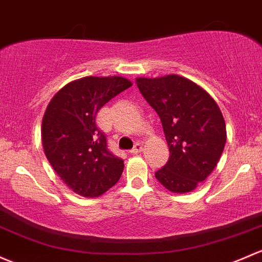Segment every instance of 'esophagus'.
I'll use <instances>...</instances> for the list:
<instances>
[{"mask_svg":"<svg viewBox=\"0 0 262 262\" xmlns=\"http://www.w3.org/2000/svg\"><path fill=\"white\" fill-rule=\"evenodd\" d=\"M140 150H142V144H140V143H137L136 145H134V148L133 149L130 150V153L132 154H138Z\"/></svg>","mask_w":262,"mask_h":262,"instance_id":"1","label":"esophagus"}]
</instances>
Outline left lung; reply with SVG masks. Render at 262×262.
Returning a JSON list of instances; mask_svg holds the SVG:
<instances>
[{
    "mask_svg": "<svg viewBox=\"0 0 262 262\" xmlns=\"http://www.w3.org/2000/svg\"><path fill=\"white\" fill-rule=\"evenodd\" d=\"M139 92L159 115L169 159L156 178L173 193H187L211 174L226 143L224 115L213 98L180 75L137 78Z\"/></svg>",
    "mask_w": 262,
    "mask_h": 262,
    "instance_id": "8db88e82",
    "label": "left lung"
}]
</instances>
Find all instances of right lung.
<instances>
[{
    "label": "right lung",
    "instance_id": "obj_1",
    "mask_svg": "<svg viewBox=\"0 0 262 262\" xmlns=\"http://www.w3.org/2000/svg\"><path fill=\"white\" fill-rule=\"evenodd\" d=\"M132 86L122 76H86L69 82L49 103L41 125L45 156L62 182L82 197H99L123 173L124 161L108 149L95 117Z\"/></svg>",
    "mask_w": 262,
    "mask_h": 262
}]
</instances>
